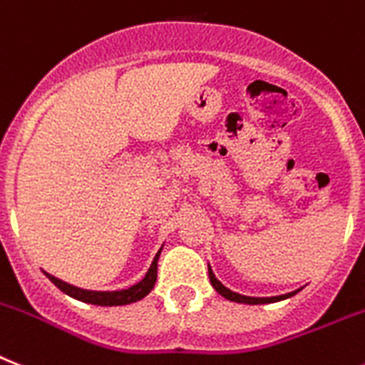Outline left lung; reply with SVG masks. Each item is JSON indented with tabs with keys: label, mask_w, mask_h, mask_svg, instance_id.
I'll use <instances>...</instances> for the list:
<instances>
[{
	"label": "left lung",
	"mask_w": 365,
	"mask_h": 365,
	"mask_svg": "<svg viewBox=\"0 0 365 365\" xmlns=\"http://www.w3.org/2000/svg\"><path fill=\"white\" fill-rule=\"evenodd\" d=\"M207 272H210L211 286L215 287V292L219 293V295H222L225 299H228V301H232V302H241V304H271V302H278V301H284V299H289V297H293L295 293L301 292V289H295V292H292V293H286V295H277V297L240 295V293L232 292V289H228L226 286H222V284H220V282L215 278V274H213V271H211L210 265H207Z\"/></svg>",
	"instance_id": "1"
}]
</instances>
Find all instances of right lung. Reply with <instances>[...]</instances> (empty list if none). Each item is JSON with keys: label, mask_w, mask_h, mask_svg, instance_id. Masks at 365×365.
<instances>
[{"label": "right lung", "mask_w": 365, "mask_h": 365, "mask_svg": "<svg viewBox=\"0 0 365 365\" xmlns=\"http://www.w3.org/2000/svg\"><path fill=\"white\" fill-rule=\"evenodd\" d=\"M163 249V247H161ZM161 249L155 254L154 262L150 265V269L146 271L145 278L140 282H137L135 286L128 287V289H118V292H93V289H81V287H76L72 284H66V282L55 278L53 274L46 272L44 274L53 282L55 286L59 287L61 292L66 293L72 299H78L81 302H88V304H98V306H124L131 304V302H137L140 299H145L155 286V280H158V259Z\"/></svg>", "instance_id": "1"}]
</instances>
